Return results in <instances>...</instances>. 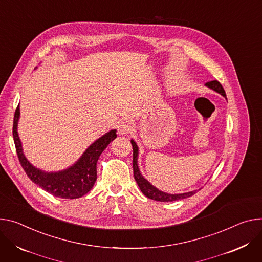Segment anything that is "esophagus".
<instances>
[{
    "mask_svg": "<svg viewBox=\"0 0 262 262\" xmlns=\"http://www.w3.org/2000/svg\"><path fill=\"white\" fill-rule=\"evenodd\" d=\"M134 129V125L129 121H121L118 125V133L120 135L130 134Z\"/></svg>",
    "mask_w": 262,
    "mask_h": 262,
    "instance_id": "1",
    "label": "esophagus"
}]
</instances>
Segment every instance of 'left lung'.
<instances>
[{
	"instance_id": "1",
	"label": "left lung",
	"mask_w": 262,
	"mask_h": 262,
	"mask_svg": "<svg viewBox=\"0 0 262 262\" xmlns=\"http://www.w3.org/2000/svg\"><path fill=\"white\" fill-rule=\"evenodd\" d=\"M207 86H209L210 89L214 90L215 92L220 93L221 95H223L224 97H226V92L223 88V85L221 84L220 81L217 80H212L206 83ZM132 145H133V168H134V177L135 180L138 184V186L140 187L142 193L144 195H146L148 199L154 200V201H158V202H174V201H179V200H183L186 198H189L193 195L196 190L194 191H190L187 193H181V194H169V193H165L163 191H160L159 189H157L156 187H154L148 181H146L143 177L141 176L139 167H138V146L135 143V141L132 140Z\"/></svg>"
}]
</instances>
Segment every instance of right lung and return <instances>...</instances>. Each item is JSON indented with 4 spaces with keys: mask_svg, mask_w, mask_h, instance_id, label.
<instances>
[{
    "mask_svg": "<svg viewBox=\"0 0 262 262\" xmlns=\"http://www.w3.org/2000/svg\"><path fill=\"white\" fill-rule=\"evenodd\" d=\"M19 118V104L14 118L12 135L18 161L28 178L41 187L47 192L61 199H77L86 194L97 179V161L106 146L117 137L116 129L106 133L96 140L84 151L81 158L70 168L59 172H45L32 166L23 154L21 144L17 135V121Z\"/></svg>",
    "mask_w": 262,
    "mask_h": 262,
    "instance_id": "right-lung-1",
    "label": "right lung"
}]
</instances>
